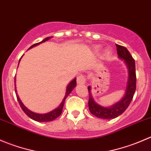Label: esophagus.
I'll list each match as a JSON object with an SVG mask.
<instances>
[{
	"label": "esophagus",
	"mask_w": 151,
	"mask_h": 151,
	"mask_svg": "<svg viewBox=\"0 0 151 151\" xmlns=\"http://www.w3.org/2000/svg\"><path fill=\"white\" fill-rule=\"evenodd\" d=\"M77 83H78V84H80V85L85 84V82H86V77H85V75H83V74H81V75H80V76H78V77H77Z\"/></svg>",
	"instance_id": "1"
}]
</instances>
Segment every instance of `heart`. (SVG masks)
<instances>
[{
    "label": "heart",
    "mask_w": 151,
    "mask_h": 151,
    "mask_svg": "<svg viewBox=\"0 0 151 151\" xmlns=\"http://www.w3.org/2000/svg\"><path fill=\"white\" fill-rule=\"evenodd\" d=\"M96 50H99V47H97ZM110 53H111V52H110V50H106V52H105V55H106V56H109V55H110Z\"/></svg>",
    "instance_id": "b5f03b06"
}]
</instances>
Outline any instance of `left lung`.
<instances>
[{
  "label": "left lung",
  "instance_id": "left-lung-1",
  "mask_svg": "<svg viewBox=\"0 0 151 151\" xmlns=\"http://www.w3.org/2000/svg\"><path fill=\"white\" fill-rule=\"evenodd\" d=\"M116 47L118 58L124 60L129 71V80L126 86V91L123 98L118 102L110 106L106 107V106H101L93 100V98L91 95V86L88 87V93H89L88 106H89L90 112L97 118H103V119H113L121 115L129 106L136 91L137 78L134 60L126 47L119 45H116Z\"/></svg>",
  "mask_w": 151,
  "mask_h": 151
}]
</instances>
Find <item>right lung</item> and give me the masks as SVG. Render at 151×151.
I'll list each match as a JSON object with an SVG mask.
<instances>
[{
    "mask_svg": "<svg viewBox=\"0 0 151 151\" xmlns=\"http://www.w3.org/2000/svg\"><path fill=\"white\" fill-rule=\"evenodd\" d=\"M50 38H51V37L45 38V39H44V40H42L41 42H39V43L34 44V45H32V46L30 47L29 49L32 48V47H35V46H37V45H39V44L43 43V42H46V41L49 40V39H50ZM76 80H77V79L74 78V80H73L72 81H71V83H70L68 85V86H67V88H66V95H65L64 99H63L62 102L60 103V104L59 105L58 107H57V108H56V109H53V110L51 111V112H47V113H45V114L36 113V112H32V111H30V109H28V108H27L26 106H25V105L22 104V101H21V100L19 99V96H18L17 93V91H16V90H15V93H16L17 99L18 102H19V105H20V106H21V108H22V109L24 111V112H25V113L27 115H28L29 118H31V119L34 120V121H38V122H48V121H52L55 120V118H57L58 117L60 116V115H61L62 111H63V105H64V103H65V101H66V97L68 96V95H69L70 93H71V91H72V90L74 89V88H75L76 85H77V82H76ZM14 83H15V79H14ZM15 89H16V86H15Z\"/></svg>",
    "mask_w": 151,
    "mask_h": 151,
    "instance_id": "right-lung-1",
    "label": "right lung"
}]
</instances>
